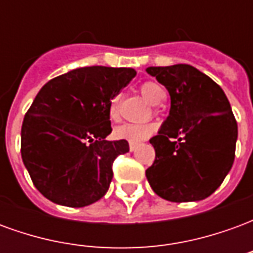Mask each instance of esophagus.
<instances>
[{"mask_svg": "<svg viewBox=\"0 0 253 253\" xmlns=\"http://www.w3.org/2000/svg\"><path fill=\"white\" fill-rule=\"evenodd\" d=\"M128 148H130V152H134V150H137V143H128Z\"/></svg>", "mask_w": 253, "mask_h": 253, "instance_id": "esophagus-1", "label": "esophagus"}]
</instances>
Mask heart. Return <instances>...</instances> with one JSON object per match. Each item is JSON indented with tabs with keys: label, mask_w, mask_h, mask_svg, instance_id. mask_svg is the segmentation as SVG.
<instances>
[{
	"label": "heart",
	"mask_w": 253,
	"mask_h": 253,
	"mask_svg": "<svg viewBox=\"0 0 253 253\" xmlns=\"http://www.w3.org/2000/svg\"><path fill=\"white\" fill-rule=\"evenodd\" d=\"M141 93L152 103V104H159L165 99V93L163 88L156 83L148 81L143 83L139 86ZM110 118L112 121H116L121 114V94H115L110 101ZM153 125L149 123H125L115 128V137L119 139H126L128 142L138 143L149 138L154 132Z\"/></svg>",
	"instance_id": "obj_1"
}]
</instances>
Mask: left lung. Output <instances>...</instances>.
Returning <instances> with one entry per match:
<instances>
[{
  "label": "left lung",
  "instance_id": "1",
  "mask_svg": "<svg viewBox=\"0 0 253 253\" xmlns=\"http://www.w3.org/2000/svg\"><path fill=\"white\" fill-rule=\"evenodd\" d=\"M168 89L169 116L150 139L156 160L146 169L152 190L169 202L202 201L232 168L237 122L217 83L190 65L148 67Z\"/></svg>",
  "mask_w": 253,
  "mask_h": 253
}]
</instances>
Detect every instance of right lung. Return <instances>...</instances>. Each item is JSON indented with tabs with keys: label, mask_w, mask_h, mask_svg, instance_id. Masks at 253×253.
<instances>
[{
	"label": "right lung",
	"mask_w": 253,
	"mask_h": 253,
	"mask_svg": "<svg viewBox=\"0 0 253 253\" xmlns=\"http://www.w3.org/2000/svg\"><path fill=\"white\" fill-rule=\"evenodd\" d=\"M135 74L127 67H80L39 90L21 126V157L42 195L69 207L105 195L114 161L128 152L126 139L105 141L112 131L110 101Z\"/></svg>",
	"instance_id": "add662e5"
}]
</instances>
